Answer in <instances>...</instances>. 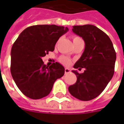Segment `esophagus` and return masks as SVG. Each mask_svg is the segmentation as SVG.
<instances>
[{"instance_id":"1","label":"esophagus","mask_w":124,"mask_h":124,"mask_svg":"<svg viewBox=\"0 0 124 124\" xmlns=\"http://www.w3.org/2000/svg\"><path fill=\"white\" fill-rule=\"evenodd\" d=\"M64 72H65V74H68V73L70 72V69H68V68H65Z\"/></svg>"}]
</instances>
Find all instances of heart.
Masks as SVG:
<instances>
[{"mask_svg":"<svg viewBox=\"0 0 124 124\" xmlns=\"http://www.w3.org/2000/svg\"><path fill=\"white\" fill-rule=\"evenodd\" d=\"M79 39H82V38H80L79 36H74L73 37V41L77 40H79ZM59 60L60 63H62V64L65 65V66H69L71 64V60L68 58L66 56H62L60 58Z\"/></svg>","mask_w":124,"mask_h":124,"instance_id":"obj_1","label":"heart"}]
</instances>
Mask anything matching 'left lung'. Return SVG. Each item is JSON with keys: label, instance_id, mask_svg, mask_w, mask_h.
<instances>
[{"label": "left lung", "instance_id": "1", "mask_svg": "<svg viewBox=\"0 0 124 124\" xmlns=\"http://www.w3.org/2000/svg\"><path fill=\"white\" fill-rule=\"evenodd\" d=\"M72 31L85 42L84 51L74 68L85 70L82 74L73 70L77 80L68 90L76 98L88 101L98 96L111 80L116 54L109 36L95 26H74Z\"/></svg>", "mask_w": 124, "mask_h": 124}]
</instances>
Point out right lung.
I'll list each match as a JSON object with an SVG mask.
<instances>
[{
    "label": "right lung",
    "instance_id": "add662e5",
    "mask_svg": "<svg viewBox=\"0 0 124 124\" xmlns=\"http://www.w3.org/2000/svg\"><path fill=\"white\" fill-rule=\"evenodd\" d=\"M68 31L55 24L29 26L20 33L11 49L10 72L22 93L34 100L42 98L51 92L54 83L64 74L58 62L44 64L42 58L54 51L59 38Z\"/></svg>",
    "mask_w": 124,
    "mask_h": 124
}]
</instances>
